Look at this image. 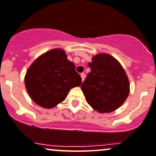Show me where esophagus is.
<instances>
[{
  "instance_id": "esophagus-1",
  "label": "esophagus",
  "mask_w": 156,
  "mask_h": 156,
  "mask_svg": "<svg viewBox=\"0 0 156 156\" xmlns=\"http://www.w3.org/2000/svg\"><path fill=\"white\" fill-rule=\"evenodd\" d=\"M81 80H82V82L84 81V78H85V75H84V73H81Z\"/></svg>"
}]
</instances>
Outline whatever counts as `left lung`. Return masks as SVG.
<instances>
[{
  "label": "left lung",
  "mask_w": 156,
  "mask_h": 156,
  "mask_svg": "<svg viewBox=\"0 0 156 156\" xmlns=\"http://www.w3.org/2000/svg\"><path fill=\"white\" fill-rule=\"evenodd\" d=\"M90 72L81 87L86 101L99 113L120 107L129 93L128 77L117 60L109 54H98L88 63Z\"/></svg>",
  "instance_id": "1"
}]
</instances>
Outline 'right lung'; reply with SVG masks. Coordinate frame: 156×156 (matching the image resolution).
<instances>
[{
  "label": "right lung",
  "instance_id": "right-lung-1",
  "mask_svg": "<svg viewBox=\"0 0 156 156\" xmlns=\"http://www.w3.org/2000/svg\"><path fill=\"white\" fill-rule=\"evenodd\" d=\"M25 86L31 99L44 108L62 102L72 88L81 84V78L64 50L54 49L38 57L25 75Z\"/></svg>",
  "mask_w": 156,
  "mask_h": 156
}]
</instances>
